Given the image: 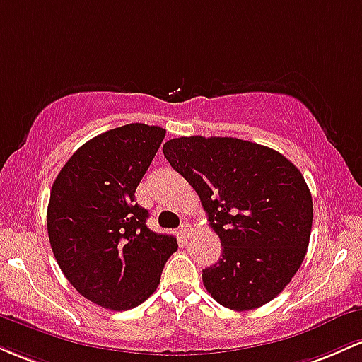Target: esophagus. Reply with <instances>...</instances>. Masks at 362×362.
<instances>
[{
	"mask_svg": "<svg viewBox=\"0 0 362 362\" xmlns=\"http://www.w3.org/2000/svg\"><path fill=\"white\" fill-rule=\"evenodd\" d=\"M180 233L182 235H184L185 236V238H189V236H190V233H192V230H190V226H189V224H182V226H180Z\"/></svg>",
	"mask_w": 362,
	"mask_h": 362,
	"instance_id": "esophagus-1",
	"label": "esophagus"
}]
</instances>
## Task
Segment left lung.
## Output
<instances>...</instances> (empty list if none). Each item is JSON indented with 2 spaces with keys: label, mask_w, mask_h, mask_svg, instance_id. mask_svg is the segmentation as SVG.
<instances>
[{
  "label": "left lung",
  "mask_w": 362,
  "mask_h": 362,
  "mask_svg": "<svg viewBox=\"0 0 362 362\" xmlns=\"http://www.w3.org/2000/svg\"><path fill=\"white\" fill-rule=\"evenodd\" d=\"M194 187L221 259L202 271L207 293L235 311L272 301L306 255L313 201L301 172L281 153L236 138H175L163 144Z\"/></svg>",
  "instance_id": "8db88e82"
}]
</instances>
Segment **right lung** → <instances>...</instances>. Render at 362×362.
<instances>
[{"label":"right lung","mask_w":362,"mask_h":362,"mask_svg":"<svg viewBox=\"0 0 362 362\" xmlns=\"http://www.w3.org/2000/svg\"><path fill=\"white\" fill-rule=\"evenodd\" d=\"M165 129L127 124L85 143L66 161L47 206L51 248L66 279L102 308L126 311L146 301L177 238L146 226L136 189Z\"/></svg>","instance_id":"add662e5"}]
</instances>
